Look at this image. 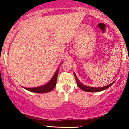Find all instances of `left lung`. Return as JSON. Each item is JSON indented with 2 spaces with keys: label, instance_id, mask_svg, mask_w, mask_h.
<instances>
[{
  "label": "left lung",
  "instance_id": "8db88e82",
  "mask_svg": "<svg viewBox=\"0 0 129 129\" xmlns=\"http://www.w3.org/2000/svg\"><path fill=\"white\" fill-rule=\"evenodd\" d=\"M74 76H75V80H76V82H77V84L78 87H79V88H80V89L82 90L85 91V92H101V91L104 90L108 89L109 87H110L111 86V85H112L114 82H115V81H114V82H112L111 84H109L108 85H106V86H104V87H92L87 86V85H84V84H82V83L79 80L78 78L77 77V76H76V75H75V73H74Z\"/></svg>",
  "mask_w": 129,
  "mask_h": 129
}]
</instances>
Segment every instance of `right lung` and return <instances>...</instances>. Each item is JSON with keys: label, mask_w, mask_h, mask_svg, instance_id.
<instances>
[{"label": "right lung", "mask_w": 129, "mask_h": 129, "mask_svg": "<svg viewBox=\"0 0 129 129\" xmlns=\"http://www.w3.org/2000/svg\"><path fill=\"white\" fill-rule=\"evenodd\" d=\"M62 63H63V62H62ZM62 63H61V64H62ZM58 71H59V68L57 69L56 72H55V74H54V76L52 77L51 80H50L49 82L47 83L46 84H45V85H42V86L40 87H37L27 88V87H24L25 89L30 91V92H35V93H47V92H51V91L54 89L55 85H56L57 79V75H58Z\"/></svg>", "instance_id": "obj_1"}]
</instances>
